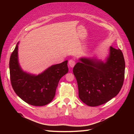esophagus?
I'll list each match as a JSON object with an SVG mask.
<instances>
[{
	"label": "esophagus",
	"instance_id": "34e87169",
	"mask_svg": "<svg viewBox=\"0 0 134 134\" xmlns=\"http://www.w3.org/2000/svg\"><path fill=\"white\" fill-rule=\"evenodd\" d=\"M75 64V60L73 59H71L69 61V65L70 67L71 68H73Z\"/></svg>",
	"mask_w": 134,
	"mask_h": 134
}]
</instances>
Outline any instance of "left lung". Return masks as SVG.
<instances>
[{"label": "left lung", "instance_id": "8db88e82", "mask_svg": "<svg viewBox=\"0 0 134 134\" xmlns=\"http://www.w3.org/2000/svg\"><path fill=\"white\" fill-rule=\"evenodd\" d=\"M73 68L79 97L89 106L96 107L116 96L122 87L125 63L122 51L112 46L105 62L81 58Z\"/></svg>", "mask_w": 134, "mask_h": 134}]
</instances>
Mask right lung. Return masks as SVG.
Masks as SVG:
<instances>
[{"label":"right lung","instance_id":"right-lung-1","mask_svg":"<svg viewBox=\"0 0 134 134\" xmlns=\"http://www.w3.org/2000/svg\"><path fill=\"white\" fill-rule=\"evenodd\" d=\"M18 43L9 60L12 86L17 95L28 104L35 106L46 105L54 99L60 79L68 72V60L50 66L37 75L28 73L19 65Z\"/></svg>","mask_w":134,"mask_h":134}]
</instances>
